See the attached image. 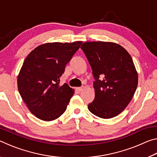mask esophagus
Masks as SVG:
<instances>
[{"mask_svg": "<svg viewBox=\"0 0 157 157\" xmlns=\"http://www.w3.org/2000/svg\"><path fill=\"white\" fill-rule=\"evenodd\" d=\"M83 89V88H82V87H78V88H76L75 89V90L78 92H80V91H82V90Z\"/></svg>", "mask_w": 157, "mask_h": 157, "instance_id": "esophagus-1", "label": "esophagus"}]
</instances>
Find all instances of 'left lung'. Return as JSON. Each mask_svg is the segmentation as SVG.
<instances>
[{"mask_svg":"<svg viewBox=\"0 0 157 157\" xmlns=\"http://www.w3.org/2000/svg\"><path fill=\"white\" fill-rule=\"evenodd\" d=\"M80 48L95 79V98L89 110L102 118L116 116L127 107L137 88L138 74L131 56L111 42H85Z\"/></svg>","mask_w":157,"mask_h":157,"instance_id":"8db88e82","label":"left lung"}]
</instances>
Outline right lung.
<instances>
[{
  "label": "right lung",
  "mask_w": 157,
  "mask_h": 157,
  "mask_svg": "<svg viewBox=\"0 0 157 157\" xmlns=\"http://www.w3.org/2000/svg\"><path fill=\"white\" fill-rule=\"evenodd\" d=\"M82 44H43L25 58L18 76V89L29 110L38 118L51 121L64 113L74 90L66 83L60 85V77Z\"/></svg>",
  "instance_id": "1"
}]
</instances>
